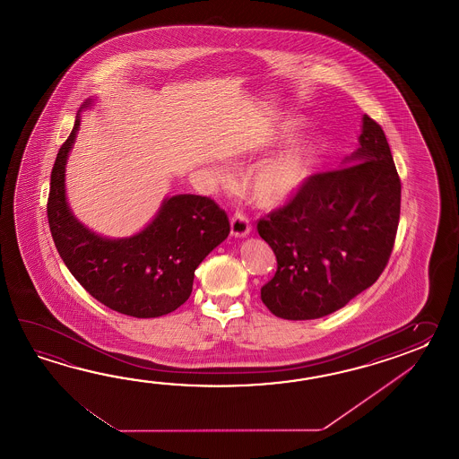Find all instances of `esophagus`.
I'll list each match as a JSON object with an SVG mask.
<instances>
[{"mask_svg": "<svg viewBox=\"0 0 459 459\" xmlns=\"http://www.w3.org/2000/svg\"><path fill=\"white\" fill-rule=\"evenodd\" d=\"M251 231V220L243 212H236L231 218V234L234 238H244Z\"/></svg>", "mask_w": 459, "mask_h": 459, "instance_id": "1", "label": "esophagus"}]
</instances>
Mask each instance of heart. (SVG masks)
<instances>
[{
	"label": "heart",
	"instance_id": "heart-1",
	"mask_svg": "<svg viewBox=\"0 0 459 459\" xmlns=\"http://www.w3.org/2000/svg\"><path fill=\"white\" fill-rule=\"evenodd\" d=\"M292 126L285 125L271 136V144L287 136ZM320 154L318 143L303 137L279 156L264 162L246 182V192L261 206L279 205L292 196L310 178Z\"/></svg>",
	"mask_w": 459,
	"mask_h": 459
}]
</instances>
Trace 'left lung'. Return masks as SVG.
Here are the masks:
<instances>
[{
  "label": "left lung",
  "instance_id": "8db88e82",
  "mask_svg": "<svg viewBox=\"0 0 459 459\" xmlns=\"http://www.w3.org/2000/svg\"><path fill=\"white\" fill-rule=\"evenodd\" d=\"M359 144L344 167L313 174L257 221V233L277 259L261 300L279 318L313 320L340 310L389 263L400 177L381 125L368 115Z\"/></svg>",
  "mask_w": 459,
  "mask_h": 459
}]
</instances>
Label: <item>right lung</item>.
<instances>
[{
	"label": "right lung",
	"mask_w": 459,
	"mask_h": 459,
	"mask_svg": "<svg viewBox=\"0 0 459 459\" xmlns=\"http://www.w3.org/2000/svg\"><path fill=\"white\" fill-rule=\"evenodd\" d=\"M75 119L50 174L48 220L62 261L78 283L108 308L136 318L174 312L188 300L200 263L230 234L225 212L208 196L176 195L156 220L126 239H105L78 223L65 202V162Z\"/></svg>",
	"instance_id": "1"
}]
</instances>
